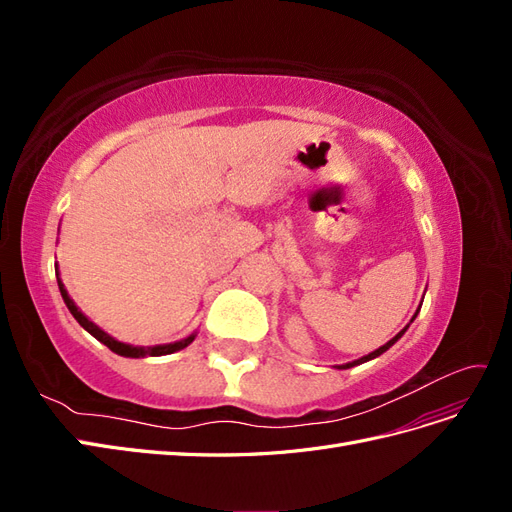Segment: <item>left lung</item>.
I'll return each mask as SVG.
<instances>
[{
  "mask_svg": "<svg viewBox=\"0 0 512 512\" xmlns=\"http://www.w3.org/2000/svg\"><path fill=\"white\" fill-rule=\"evenodd\" d=\"M416 314H418V312H416ZM416 314H414V318H416ZM414 318H412V320H414ZM406 329H408V327H406ZM406 329H401V331H399V333H397V335H395V337L391 339V342H386V344H384V346H380L378 350H374V352H369L367 356H363V359H359V361H352V363H346V365H342V367H339V369H350V367H354V365H361V363H365V361H371V359H376V356H380L382 352H386V350H389V348H391V346H393V344L397 342V339H399L401 335H404V333H406Z\"/></svg>",
  "mask_w": 512,
  "mask_h": 512,
  "instance_id": "1",
  "label": "left lung"
}]
</instances>
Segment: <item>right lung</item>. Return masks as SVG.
Here are the masks:
<instances>
[{
    "label": "right lung",
    "mask_w": 512,
    "mask_h": 512,
    "mask_svg": "<svg viewBox=\"0 0 512 512\" xmlns=\"http://www.w3.org/2000/svg\"><path fill=\"white\" fill-rule=\"evenodd\" d=\"M57 284H59L61 297H64V303L68 305L70 314L76 318V322H79L81 327H83L87 333L94 335V337L98 339V342H102L106 348H111L115 354H121V356H132V359H138V356H162V354H173V352H177V350H181V348H185V346H190V344L194 342V337H196V335L185 337V339H181V342H175V344L151 346V348H138V346L121 344V342H117V339H113V337L108 335V333H104L100 327H96V324L91 322V320L81 312V309L74 305V301L68 297V292H66L64 284H61V280H57Z\"/></svg>",
    "instance_id": "right-lung-1"
}]
</instances>
